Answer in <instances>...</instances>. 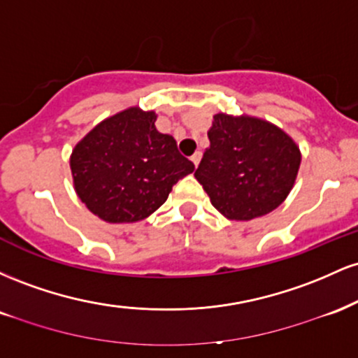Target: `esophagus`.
<instances>
[{
  "label": "esophagus",
  "mask_w": 358,
  "mask_h": 358,
  "mask_svg": "<svg viewBox=\"0 0 358 358\" xmlns=\"http://www.w3.org/2000/svg\"><path fill=\"white\" fill-rule=\"evenodd\" d=\"M192 162H193V165L195 166H199V163H200V159H202V153H200V151H195V153L192 155Z\"/></svg>",
  "instance_id": "34e87169"
}]
</instances>
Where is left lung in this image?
<instances>
[{
    "label": "left lung",
    "instance_id": "left-lung-1",
    "mask_svg": "<svg viewBox=\"0 0 358 358\" xmlns=\"http://www.w3.org/2000/svg\"><path fill=\"white\" fill-rule=\"evenodd\" d=\"M208 139L195 178L222 215L252 220L285 202L301 163L285 131L264 119L219 113Z\"/></svg>",
    "mask_w": 358,
    "mask_h": 358
}]
</instances>
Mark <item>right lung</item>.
<instances>
[{
    "label": "right lung",
    "instance_id": "add662e5",
    "mask_svg": "<svg viewBox=\"0 0 358 358\" xmlns=\"http://www.w3.org/2000/svg\"><path fill=\"white\" fill-rule=\"evenodd\" d=\"M155 121V110L124 109L73 148V187L99 219L109 224L146 219L166 202L173 185L195 170L173 136L159 133Z\"/></svg>",
    "mask_w": 358,
    "mask_h": 358
}]
</instances>
